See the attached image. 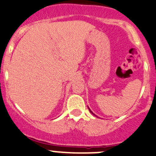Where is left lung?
Wrapping results in <instances>:
<instances>
[{"mask_svg": "<svg viewBox=\"0 0 156 156\" xmlns=\"http://www.w3.org/2000/svg\"><path fill=\"white\" fill-rule=\"evenodd\" d=\"M89 110H90V112H91V113H92V114H93V115H95V116H96V115H95V114H94V113H93V112H92V111H91V110H90V108H89Z\"/></svg>", "mask_w": 156, "mask_h": 156, "instance_id": "obj_1", "label": "left lung"}]
</instances>
